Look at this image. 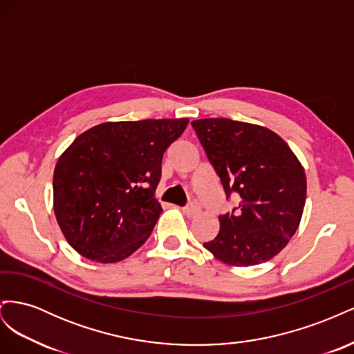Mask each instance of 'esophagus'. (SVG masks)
Segmentation results:
<instances>
[{
    "label": "esophagus",
    "mask_w": 354,
    "mask_h": 354,
    "mask_svg": "<svg viewBox=\"0 0 354 354\" xmlns=\"http://www.w3.org/2000/svg\"><path fill=\"white\" fill-rule=\"evenodd\" d=\"M183 212H185V216H187L189 218L196 217L198 214L201 212V207L196 205V203H190V205H187V207L183 208Z\"/></svg>",
    "instance_id": "1"
}]
</instances>
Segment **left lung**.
Masks as SVG:
<instances>
[{"mask_svg":"<svg viewBox=\"0 0 354 354\" xmlns=\"http://www.w3.org/2000/svg\"><path fill=\"white\" fill-rule=\"evenodd\" d=\"M192 127L227 198L241 196L232 214L218 217V234L203 246L236 267L273 259L303 217L307 181L301 162L281 136L261 125L207 118Z\"/></svg>","mask_w":354,"mask_h":354,"instance_id":"1","label":"left lung"}]
</instances>
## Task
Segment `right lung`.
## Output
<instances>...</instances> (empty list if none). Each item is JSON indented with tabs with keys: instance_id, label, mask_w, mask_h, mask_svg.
I'll return each mask as SVG.
<instances>
[{
	"instance_id": "right-lung-1",
	"label": "right lung",
	"mask_w": 354,
	"mask_h": 354,
	"mask_svg": "<svg viewBox=\"0 0 354 354\" xmlns=\"http://www.w3.org/2000/svg\"><path fill=\"white\" fill-rule=\"evenodd\" d=\"M187 124V118L103 122L60 155L53 207L62 233L80 255L118 263L151 236L162 212L155 199L162 156Z\"/></svg>"
}]
</instances>
